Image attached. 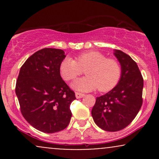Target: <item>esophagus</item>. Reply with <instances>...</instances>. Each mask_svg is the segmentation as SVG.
<instances>
[{
  "mask_svg": "<svg viewBox=\"0 0 159 159\" xmlns=\"http://www.w3.org/2000/svg\"><path fill=\"white\" fill-rule=\"evenodd\" d=\"M84 94L81 93H78V92L75 93V97L77 98H81L82 97H84Z\"/></svg>",
  "mask_w": 159,
  "mask_h": 159,
  "instance_id": "34e87169",
  "label": "esophagus"
}]
</instances>
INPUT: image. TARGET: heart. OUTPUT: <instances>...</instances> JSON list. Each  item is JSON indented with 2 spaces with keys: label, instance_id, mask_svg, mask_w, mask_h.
I'll return each instance as SVG.
<instances>
[{
  "label": "heart",
  "instance_id": "heart-1",
  "mask_svg": "<svg viewBox=\"0 0 159 159\" xmlns=\"http://www.w3.org/2000/svg\"><path fill=\"white\" fill-rule=\"evenodd\" d=\"M83 69L87 76L75 81L72 87L81 92H89L98 88L100 92H107L116 87L121 77V66L114 59L107 58L98 52H84L76 57H66L60 65V72L66 81H73Z\"/></svg>",
  "mask_w": 159,
  "mask_h": 159
}]
</instances>
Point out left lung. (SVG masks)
<instances>
[{
    "instance_id": "obj_1",
    "label": "left lung",
    "mask_w": 159,
    "mask_h": 159,
    "mask_svg": "<svg viewBox=\"0 0 159 159\" xmlns=\"http://www.w3.org/2000/svg\"><path fill=\"white\" fill-rule=\"evenodd\" d=\"M114 52L121 66V77L116 87L96 98L91 111L95 123L107 132H117L128 126L143 102V80L138 65L122 51Z\"/></svg>"
}]
</instances>
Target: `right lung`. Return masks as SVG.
<instances>
[{"label":"right lung","instance_id":"right-lung-1","mask_svg":"<svg viewBox=\"0 0 159 159\" xmlns=\"http://www.w3.org/2000/svg\"><path fill=\"white\" fill-rule=\"evenodd\" d=\"M66 57L61 49L43 48L31 55L20 69L16 93L27 123L45 133L68 126L75 93L62 79L60 65Z\"/></svg>","mask_w":159,"mask_h":159}]
</instances>
